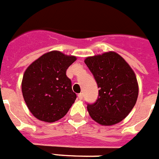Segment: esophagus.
<instances>
[{"label": "esophagus", "instance_id": "1", "mask_svg": "<svg viewBox=\"0 0 159 159\" xmlns=\"http://www.w3.org/2000/svg\"><path fill=\"white\" fill-rule=\"evenodd\" d=\"M78 98H79L80 100H81V99L83 98V93H78Z\"/></svg>", "mask_w": 159, "mask_h": 159}]
</instances>
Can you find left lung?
<instances>
[{
    "label": "left lung",
    "mask_w": 159,
    "mask_h": 159,
    "mask_svg": "<svg viewBox=\"0 0 159 159\" xmlns=\"http://www.w3.org/2000/svg\"><path fill=\"white\" fill-rule=\"evenodd\" d=\"M85 63L99 88L96 102L87 104L89 115L101 125L118 123L137 102L139 85L133 70L114 52L89 57Z\"/></svg>",
    "instance_id": "obj_1"
}]
</instances>
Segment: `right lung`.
Masks as SVG:
<instances>
[{"label": "right lung", "mask_w": 159, "mask_h": 159, "mask_svg": "<svg viewBox=\"0 0 159 159\" xmlns=\"http://www.w3.org/2000/svg\"><path fill=\"white\" fill-rule=\"evenodd\" d=\"M75 61L74 56L51 51L26 69L22 79V94L35 118L53 122L67 114L77 95L72 89L66 70Z\"/></svg>", "instance_id": "right-lung-1"}]
</instances>
